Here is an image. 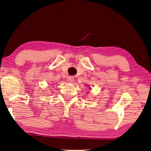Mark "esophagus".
Returning <instances> with one entry per match:
<instances>
[{
  "label": "esophagus",
  "instance_id": "esophagus-1",
  "mask_svg": "<svg viewBox=\"0 0 151 151\" xmlns=\"http://www.w3.org/2000/svg\"><path fill=\"white\" fill-rule=\"evenodd\" d=\"M67 80H68V82H70V83H72L74 81V78L72 77V76H69V77L67 78Z\"/></svg>",
  "mask_w": 151,
  "mask_h": 151
}]
</instances>
